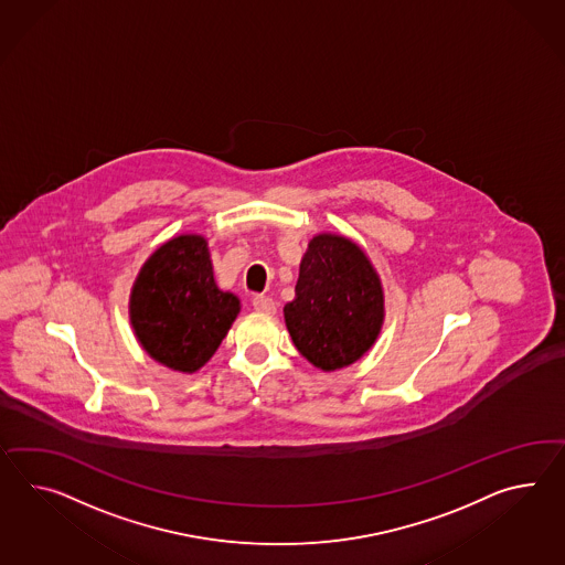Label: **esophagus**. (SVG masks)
<instances>
[{
	"label": "esophagus",
	"mask_w": 565,
	"mask_h": 565,
	"mask_svg": "<svg viewBox=\"0 0 565 565\" xmlns=\"http://www.w3.org/2000/svg\"><path fill=\"white\" fill-rule=\"evenodd\" d=\"M253 308L262 315H276L277 303L269 296H255L253 298Z\"/></svg>",
	"instance_id": "esophagus-1"
}]
</instances>
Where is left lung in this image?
I'll return each instance as SVG.
<instances>
[{"instance_id":"left-lung-1","label":"left lung","mask_w":565,"mask_h":565,"mask_svg":"<svg viewBox=\"0 0 565 565\" xmlns=\"http://www.w3.org/2000/svg\"><path fill=\"white\" fill-rule=\"evenodd\" d=\"M384 317V286L365 250L343 234H315L284 306L300 355L322 372L349 367L375 344Z\"/></svg>"}]
</instances>
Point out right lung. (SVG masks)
I'll use <instances>...</instances> for the list:
<instances>
[{
	"label": "right lung",
	"instance_id": "1",
	"mask_svg": "<svg viewBox=\"0 0 565 565\" xmlns=\"http://www.w3.org/2000/svg\"><path fill=\"white\" fill-rule=\"evenodd\" d=\"M241 312L218 288L202 234H178L152 250L130 289L128 315L149 358L180 373L204 367Z\"/></svg>",
	"mask_w": 565,
	"mask_h": 565
}]
</instances>
